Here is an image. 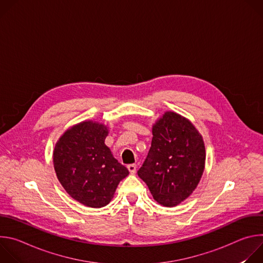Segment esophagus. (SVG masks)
Listing matches in <instances>:
<instances>
[{"mask_svg": "<svg viewBox=\"0 0 263 263\" xmlns=\"http://www.w3.org/2000/svg\"><path fill=\"white\" fill-rule=\"evenodd\" d=\"M127 167H128V170H129V172L131 174H135V172H136V164H134V163L129 164Z\"/></svg>", "mask_w": 263, "mask_h": 263, "instance_id": "34e87169", "label": "esophagus"}]
</instances>
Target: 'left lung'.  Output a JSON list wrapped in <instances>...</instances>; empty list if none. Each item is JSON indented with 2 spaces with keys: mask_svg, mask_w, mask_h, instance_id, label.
<instances>
[{
  "mask_svg": "<svg viewBox=\"0 0 263 263\" xmlns=\"http://www.w3.org/2000/svg\"><path fill=\"white\" fill-rule=\"evenodd\" d=\"M148 154L137 174L154 200L175 207L189 198L205 168V144L196 127L173 111L153 125Z\"/></svg>",
  "mask_w": 263,
  "mask_h": 263,
  "instance_id": "obj_1",
  "label": "left lung"
}]
</instances>
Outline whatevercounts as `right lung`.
Wrapping results in <instances>:
<instances>
[{"instance_id": "1", "label": "right lung", "mask_w": 263, "mask_h": 263, "mask_svg": "<svg viewBox=\"0 0 263 263\" xmlns=\"http://www.w3.org/2000/svg\"><path fill=\"white\" fill-rule=\"evenodd\" d=\"M108 128L92 121L67 129L55 144L53 162L65 192L79 203L101 208L114 198L129 171L105 144Z\"/></svg>"}]
</instances>
